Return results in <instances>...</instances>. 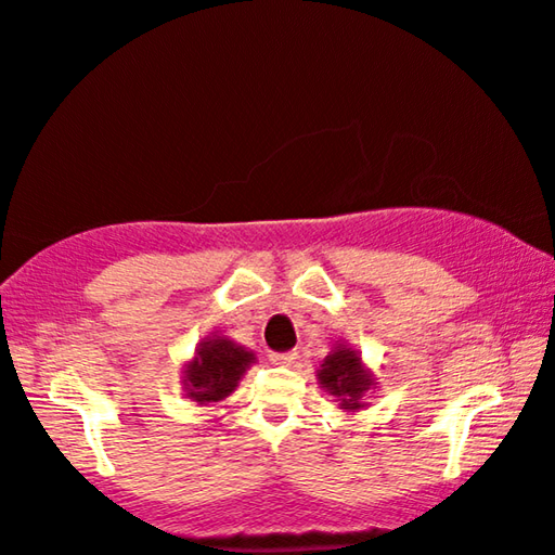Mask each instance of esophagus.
Here are the masks:
<instances>
[{"mask_svg":"<svg viewBox=\"0 0 555 555\" xmlns=\"http://www.w3.org/2000/svg\"><path fill=\"white\" fill-rule=\"evenodd\" d=\"M297 358H299L297 352H273L271 354V363H276V365H294V363H297Z\"/></svg>","mask_w":555,"mask_h":555,"instance_id":"34e87169","label":"esophagus"}]
</instances>
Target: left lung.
<instances>
[{"instance_id": "left-lung-1", "label": "left lung", "mask_w": 555, "mask_h": 555, "mask_svg": "<svg viewBox=\"0 0 555 555\" xmlns=\"http://www.w3.org/2000/svg\"><path fill=\"white\" fill-rule=\"evenodd\" d=\"M317 383L347 413L365 409L367 393L378 388V380H375L371 367L363 363L360 352L347 343H337L332 347L327 358L320 363V371H317Z\"/></svg>"}]
</instances>
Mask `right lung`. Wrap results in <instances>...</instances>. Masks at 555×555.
Listing matches in <instances>:
<instances>
[{
  "mask_svg": "<svg viewBox=\"0 0 555 555\" xmlns=\"http://www.w3.org/2000/svg\"><path fill=\"white\" fill-rule=\"evenodd\" d=\"M256 363V354L248 347L233 343L225 335H210L201 339L192 360L184 363L182 390L190 401L208 405L223 401L238 388V383L250 365Z\"/></svg>",
  "mask_w": 555,
  "mask_h": 555,
  "instance_id": "right-lung-1",
  "label": "right lung"
}]
</instances>
